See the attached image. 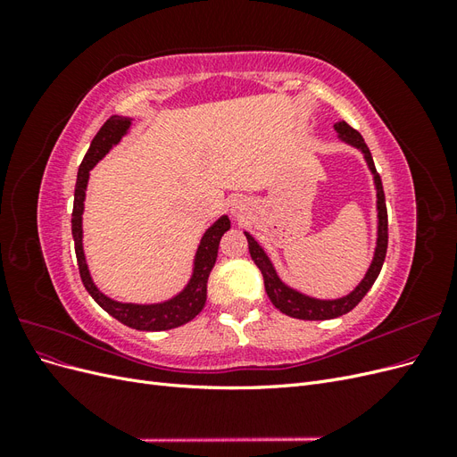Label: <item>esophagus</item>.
<instances>
[{
    "instance_id": "34e87169",
    "label": "esophagus",
    "mask_w": 457,
    "mask_h": 457,
    "mask_svg": "<svg viewBox=\"0 0 457 457\" xmlns=\"http://www.w3.org/2000/svg\"><path fill=\"white\" fill-rule=\"evenodd\" d=\"M232 213L240 215V204H232Z\"/></svg>"
}]
</instances>
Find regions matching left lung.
Masks as SVG:
<instances>
[{
  "mask_svg": "<svg viewBox=\"0 0 457 457\" xmlns=\"http://www.w3.org/2000/svg\"><path fill=\"white\" fill-rule=\"evenodd\" d=\"M334 129L337 131V139L341 143L362 152L368 170L373 177V187H376V210H378L376 250H373L371 262H370V267L364 274V278L361 280V284H358L351 294L337 297V299H318V297L303 294V292H299V289H294L292 286L282 282V278L278 276V272H276L267 252L262 250L261 244L252 237L250 232H244L247 238V247H250V255L262 274L267 295L272 301V305L287 316L299 318V320H329V318H337L341 314H347L349 311H353L358 303L362 301V297L370 292V287L373 286V282H376V278L379 276V270H381L383 261H385V253H386V242H389V234H386L385 192H383V185H381V177L376 171V165H373L370 148L366 146L362 135L356 129H353L347 121H343V120L336 121Z\"/></svg>",
  "mask_w": 457,
  "mask_h": 457,
  "instance_id": "obj_1",
  "label": "left lung"
}]
</instances>
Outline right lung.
I'll use <instances>...</instances> for the list:
<instances>
[{"label": "right lung", "instance_id": "add662e5", "mask_svg": "<svg viewBox=\"0 0 457 457\" xmlns=\"http://www.w3.org/2000/svg\"><path fill=\"white\" fill-rule=\"evenodd\" d=\"M133 118L128 116H112L104 121V126L95 135L87 154L84 156L78 179H76V190H74V210H72V237L76 245V259L79 267L81 282H84L89 295L99 303V305L116 320L126 324L133 329L141 331H162L179 328L190 322L205 305L207 297V278L215 265L219 242L220 237L230 228L228 215H220L215 223L204 232V237L198 244V250L192 262V274L187 286L173 295L171 299H165L160 303H121L112 297L104 295L99 287L95 286L91 272L84 253V228H81V215H84V202H86V190L89 183V171L99 163L110 150H112L121 137H126L131 129Z\"/></svg>", "mask_w": 457, "mask_h": 457}]
</instances>
